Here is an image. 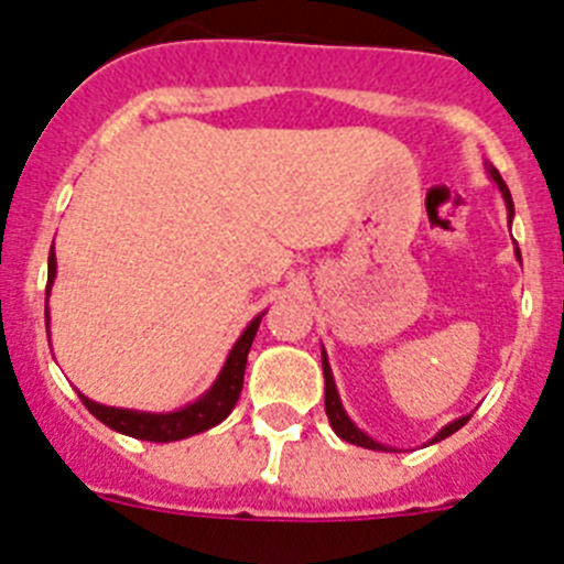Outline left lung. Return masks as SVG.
Wrapping results in <instances>:
<instances>
[{
  "instance_id": "1",
  "label": "left lung",
  "mask_w": 564,
  "mask_h": 564,
  "mask_svg": "<svg viewBox=\"0 0 564 564\" xmlns=\"http://www.w3.org/2000/svg\"><path fill=\"white\" fill-rule=\"evenodd\" d=\"M488 177H491V181L497 183V188H500L502 200H506L508 226H511V220H514V200H511V192H508L506 181H502L500 172H497L495 166H488ZM514 253H517V259H520V262H522L520 248H517V246H514ZM322 370H325V412H327V421H330L333 432H336V435L341 437V441L356 443V446H364V449H376V452L390 449V452H395V449H392V446H383V443H378L376 437H370V435H367V432L358 430L356 423L350 421V415H347V410H344V406H341V398H338L336 381H333V370H330V361H327L325 347H322ZM468 417H471V415H463V417H457V421L446 423V426H443V430L437 432V435L432 437L430 443H437V441H443V437L455 435V432L460 430V426L468 421Z\"/></svg>"
}]
</instances>
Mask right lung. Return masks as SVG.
Segmentation results:
<instances>
[{
	"instance_id": "1",
	"label": "right lung",
	"mask_w": 564,
	"mask_h": 564,
	"mask_svg": "<svg viewBox=\"0 0 564 564\" xmlns=\"http://www.w3.org/2000/svg\"><path fill=\"white\" fill-rule=\"evenodd\" d=\"M53 279H56V253H53V248H50L47 299H50V288H53ZM47 299H44V322L50 325ZM262 316H265V311L248 322V327L239 333L237 344H234L231 352H228L220 376L214 378L212 387H208L197 401L186 403L183 410L138 412V410H121V406H107V403H98L93 401V398H87L84 392H78V398H82L84 406H87L98 421L107 423L109 430L121 432V435H129V437H141V441L172 443V441H183V437L197 435V432L212 430V426L226 421V417L231 415L234 406H237L239 392H242V378H246L248 350H251L253 336H257Z\"/></svg>"
}]
</instances>
